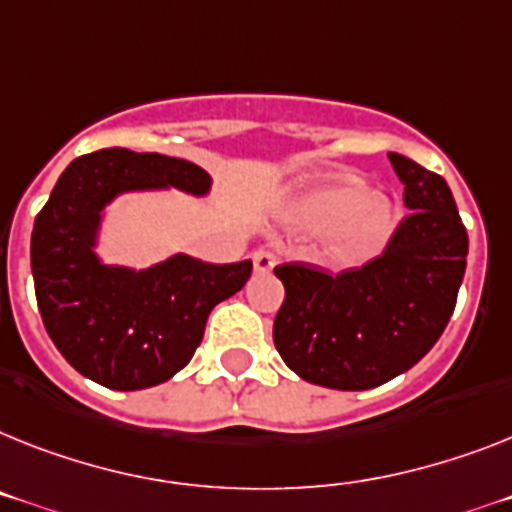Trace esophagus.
<instances>
[{"instance_id":"esophagus-1","label":"esophagus","mask_w":512,"mask_h":512,"mask_svg":"<svg viewBox=\"0 0 512 512\" xmlns=\"http://www.w3.org/2000/svg\"><path fill=\"white\" fill-rule=\"evenodd\" d=\"M252 263H255L257 273H270V270L276 268L278 257L270 249H257L255 255H252Z\"/></svg>"}]
</instances>
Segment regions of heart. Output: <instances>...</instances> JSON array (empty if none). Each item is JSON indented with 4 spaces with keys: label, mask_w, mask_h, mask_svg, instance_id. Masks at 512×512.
<instances>
[{
    "label": "heart",
    "mask_w": 512,
    "mask_h": 512,
    "mask_svg": "<svg viewBox=\"0 0 512 512\" xmlns=\"http://www.w3.org/2000/svg\"><path fill=\"white\" fill-rule=\"evenodd\" d=\"M286 218L307 234H330L325 255L336 268L369 263L398 229L395 205L388 197L372 195L356 176H338L302 192L289 205Z\"/></svg>",
    "instance_id": "1"
}]
</instances>
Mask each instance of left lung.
Segmentation results:
<instances>
[{
    "instance_id": "obj_1",
    "label": "left lung",
    "mask_w": 512,
    "mask_h": 512,
    "mask_svg": "<svg viewBox=\"0 0 512 512\" xmlns=\"http://www.w3.org/2000/svg\"><path fill=\"white\" fill-rule=\"evenodd\" d=\"M411 210L382 255L328 276L278 265L286 299L273 341L302 380L369 390L403 375L437 343L466 273L468 234L448 182L401 153H388Z\"/></svg>"
}]
</instances>
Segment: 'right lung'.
<instances>
[{
  "mask_svg": "<svg viewBox=\"0 0 512 512\" xmlns=\"http://www.w3.org/2000/svg\"><path fill=\"white\" fill-rule=\"evenodd\" d=\"M182 190L203 197L210 176L161 153L106 148L64 169L30 236L38 312L62 356L111 390H143L187 367L210 309L249 281L252 263L210 265L174 255L145 270L96 255L103 208L124 192Z\"/></svg>",
  "mask_w": 512,
  "mask_h": 512,
  "instance_id": "1",
  "label": "right lung"
}]
</instances>
